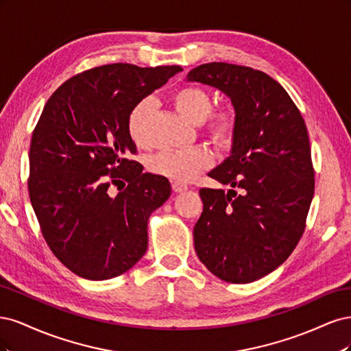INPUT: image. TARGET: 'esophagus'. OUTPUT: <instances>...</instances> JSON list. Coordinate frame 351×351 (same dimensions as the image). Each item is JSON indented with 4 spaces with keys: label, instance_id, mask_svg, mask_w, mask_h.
<instances>
[{
    "label": "esophagus",
    "instance_id": "34e87169",
    "mask_svg": "<svg viewBox=\"0 0 351 351\" xmlns=\"http://www.w3.org/2000/svg\"><path fill=\"white\" fill-rule=\"evenodd\" d=\"M171 187H173V192L176 193H182V192H186V190L189 189L186 183H182V182H173L171 183Z\"/></svg>",
    "mask_w": 351,
    "mask_h": 351
}]
</instances>
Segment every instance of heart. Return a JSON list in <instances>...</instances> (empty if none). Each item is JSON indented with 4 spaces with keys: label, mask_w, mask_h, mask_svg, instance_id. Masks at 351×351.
I'll return each mask as SVG.
<instances>
[{
    "label": "heart",
    "mask_w": 351,
    "mask_h": 351,
    "mask_svg": "<svg viewBox=\"0 0 351 351\" xmlns=\"http://www.w3.org/2000/svg\"><path fill=\"white\" fill-rule=\"evenodd\" d=\"M171 102L177 112L193 124H200L209 139L218 146H228L237 132V114L231 107L212 108V97L208 90L195 84L178 88L171 95ZM155 105L151 98H143L133 105L127 115V132L130 139L139 147L149 143L147 129L154 115ZM212 155L205 147L162 151L149 159V169L176 182H187L202 169L209 167Z\"/></svg>",
    "instance_id": "heart-1"
}]
</instances>
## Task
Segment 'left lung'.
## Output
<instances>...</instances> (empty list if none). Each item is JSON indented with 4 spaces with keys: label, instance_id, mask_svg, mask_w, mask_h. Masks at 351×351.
<instances>
[{
    "label": "left lung",
    "instance_id": "1",
    "mask_svg": "<svg viewBox=\"0 0 351 351\" xmlns=\"http://www.w3.org/2000/svg\"><path fill=\"white\" fill-rule=\"evenodd\" d=\"M189 82L224 92L237 114L231 155L200 189L204 212L193 239L200 262L222 281H256L290 256L315 193L309 134L295 104L267 73L228 62L190 70Z\"/></svg>",
    "mask_w": 351,
    "mask_h": 351
}]
</instances>
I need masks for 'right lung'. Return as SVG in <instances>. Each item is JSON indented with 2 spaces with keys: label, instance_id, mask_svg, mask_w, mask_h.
<instances>
[{
  "label": "right lung",
  "instance_id": "1",
  "mask_svg": "<svg viewBox=\"0 0 351 351\" xmlns=\"http://www.w3.org/2000/svg\"><path fill=\"white\" fill-rule=\"evenodd\" d=\"M180 66L115 62L76 74L51 95L32 134L29 197L51 252L86 280L129 271L147 249V219L171 195L162 176L143 173L127 115ZM128 187L108 195L110 183Z\"/></svg>",
  "mask_w": 351,
  "mask_h": 351
}]
</instances>
